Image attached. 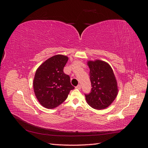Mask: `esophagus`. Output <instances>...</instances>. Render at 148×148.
<instances>
[{
    "instance_id": "1",
    "label": "esophagus",
    "mask_w": 148,
    "mask_h": 148,
    "mask_svg": "<svg viewBox=\"0 0 148 148\" xmlns=\"http://www.w3.org/2000/svg\"><path fill=\"white\" fill-rule=\"evenodd\" d=\"M76 89H81V85L78 84V86H76Z\"/></svg>"
}]
</instances>
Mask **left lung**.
<instances>
[{
	"label": "left lung",
	"mask_w": 148,
	"mask_h": 148,
	"mask_svg": "<svg viewBox=\"0 0 148 148\" xmlns=\"http://www.w3.org/2000/svg\"><path fill=\"white\" fill-rule=\"evenodd\" d=\"M91 91L85 94L88 104L95 109H104L115 100L118 94L117 83L113 70L107 62L88 61Z\"/></svg>",
	"instance_id": "obj_1"
}]
</instances>
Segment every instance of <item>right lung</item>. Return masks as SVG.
Instances as JSON below:
<instances>
[{"instance_id": "1", "label": "right lung", "mask_w": 148, "mask_h": 148, "mask_svg": "<svg viewBox=\"0 0 148 148\" xmlns=\"http://www.w3.org/2000/svg\"><path fill=\"white\" fill-rule=\"evenodd\" d=\"M68 57L56 55L49 58L37 69L33 81L34 91L43 107L53 109L64 102L71 90L70 78L64 72Z\"/></svg>"}]
</instances>
